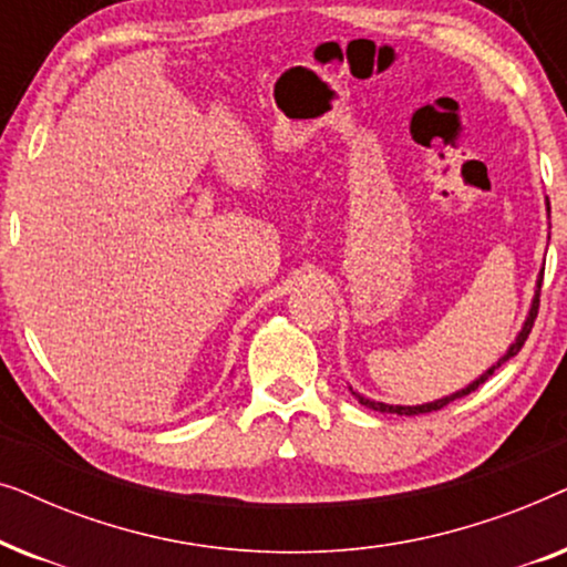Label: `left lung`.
I'll return each mask as SVG.
<instances>
[{"label":"left lung","instance_id":"left-lung-1","mask_svg":"<svg viewBox=\"0 0 567 567\" xmlns=\"http://www.w3.org/2000/svg\"><path fill=\"white\" fill-rule=\"evenodd\" d=\"M542 278H545V270H542V276H539V281H537V293H534V301H532V309H529V317H526V322H524V328H522V332H518V338H516V343L508 348V353L503 355V359L495 363V367H491L485 371L483 377L480 379H475V382H472L470 386H464V390H460V392H454V394H449V398H444V400H436V402H429V405H415V408H402V405H384V402H371V400H367V398H359V402L361 405H367V408H371V410H379V413H398V415H423V413H433V410H441L444 405H449V402H454V400H460V398H467L470 392H475L480 384H485L487 379H491L493 374H495V369L501 367L503 361H508V359H514V355L522 351V346L526 343V338H529V332H532V328H534V320H537V312H539V291H542Z\"/></svg>","mask_w":567,"mask_h":567}]
</instances>
